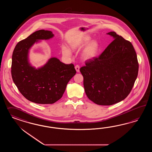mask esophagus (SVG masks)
I'll list each match as a JSON object with an SVG mask.
<instances>
[{
	"instance_id": "34e87169",
	"label": "esophagus",
	"mask_w": 152,
	"mask_h": 152,
	"mask_svg": "<svg viewBox=\"0 0 152 152\" xmlns=\"http://www.w3.org/2000/svg\"><path fill=\"white\" fill-rule=\"evenodd\" d=\"M75 68L76 71L77 72H80V66H79L78 65H76V66H75Z\"/></svg>"
}]
</instances>
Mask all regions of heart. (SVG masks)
Instances as JSON below:
<instances>
[{
    "mask_svg": "<svg viewBox=\"0 0 152 152\" xmlns=\"http://www.w3.org/2000/svg\"><path fill=\"white\" fill-rule=\"evenodd\" d=\"M90 39H91L90 37L88 36H85L83 38L80 43H71L70 45V47L73 50L76 49L78 47H81L88 43V42L90 41ZM99 45L96 41H92L89 42L88 45L85 47L83 51V58L85 60H91L94 58L97 55V52L99 51ZM62 51L63 55L65 56H70L71 55V51H69V49L65 46L62 47Z\"/></svg>",
    "mask_w": 152,
    "mask_h": 152,
    "instance_id": "b5f03b06",
    "label": "heart"
}]
</instances>
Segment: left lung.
I'll list each match as a JSON object with an SVG mask.
<instances>
[{
  "instance_id": "1",
  "label": "left lung",
  "mask_w": 152,
  "mask_h": 152,
  "mask_svg": "<svg viewBox=\"0 0 152 152\" xmlns=\"http://www.w3.org/2000/svg\"><path fill=\"white\" fill-rule=\"evenodd\" d=\"M114 40L98 57L88 60L80 71L88 98L100 105H111L128 96L137 78V56L131 42L115 32Z\"/></svg>"
}]
</instances>
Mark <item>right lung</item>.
<instances>
[{
	"label": "right lung",
	"mask_w": 152,
	"mask_h": 152,
	"mask_svg": "<svg viewBox=\"0 0 152 152\" xmlns=\"http://www.w3.org/2000/svg\"><path fill=\"white\" fill-rule=\"evenodd\" d=\"M53 36L50 31H37L19 42L13 52L11 73L13 82L23 96L36 104H52L60 100L76 73L74 64H64L56 57L38 69L29 62L31 47L39 40Z\"/></svg>",
	"instance_id": "obj_1"
}]
</instances>
